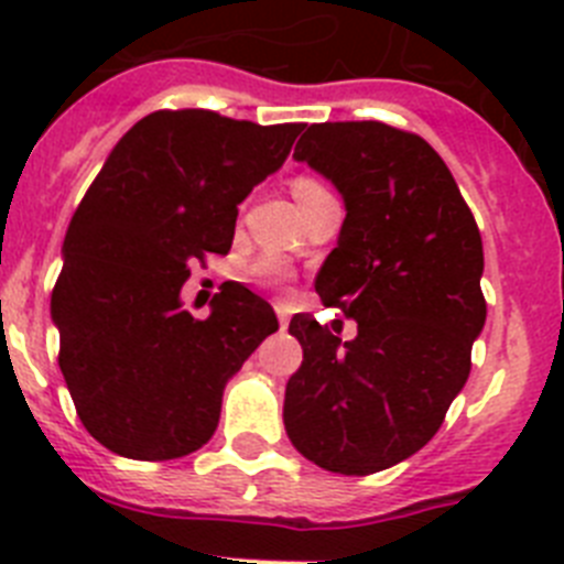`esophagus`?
Listing matches in <instances>:
<instances>
[{
  "label": "esophagus",
  "mask_w": 564,
  "mask_h": 564,
  "mask_svg": "<svg viewBox=\"0 0 564 564\" xmlns=\"http://www.w3.org/2000/svg\"><path fill=\"white\" fill-rule=\"evenodd\" d=\"M275 314H278V323H281V328H286L289 326V306H286V303L278 301L275 303Z\"/></svg>",
  "instance_id": "esophagus-1"
}]
</instances>
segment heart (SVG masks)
Wrapping results in <instances>:
<instances>
[{"instance_id":"heart-1","label":"heart","mask_w":564,"mask_h":564,"mask_svg":"<svg viewBox=\"0 0 564 564\" xmlns=\"http://www.w3.org/2000/svg\"><path fill=\"white\" fill-rule=\"evenodd\" d=\"M292 191L294 196H312V194H319V191H326V187L314 180H297ZM250 275L256 278L258 283H263V286H281V283L289 278V267L283 258L270 256V258H261V261L252 267Z\"/></svg>"}]
</instances>
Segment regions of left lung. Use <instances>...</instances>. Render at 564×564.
<instances>
[{
	"instance_id": "8db88e82",
	"label": "left lung",
	"mask_w": 564,
	"mask_h": 564,
	"mask_svg": "<svg viewBox=\"0 0 564 564\" xmlns=\"http://www.w3.org/2000/svg\"><path fill=\"white\" fill-rule=\"evenodd\" d=\"M294 160L343 196L337 247L314 289L357 323V337L343 343L294 314L303 362L286 382L283 427L312 464L370 475L419 453L469 379L486 323L484 241L421 137L377 120L317 123Z\"/></svg>"
}]
</instances>
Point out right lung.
I'll list each match as a JSON object with an SVG mask.
<instances>
[{"mask_svg": "<svg viewBox=\"0 0 564 564\" xmlns=\"http://www.w3.org/2000/svg\"><path fill=\"white\" fill-rule=\"evenodd\" d=\"M297 134L301 123L154 111L106 156L64 236L50 317L75 410L111 453L171 460L207 444L225 384L278 332L241 283H221L205 319L180 292L191 263L230 252L238 205Z\"/></svg>", "mask_w": 564, "mask_h": 564, "instance_id": "obj_1", "label": "right lung"}]
</instances>
